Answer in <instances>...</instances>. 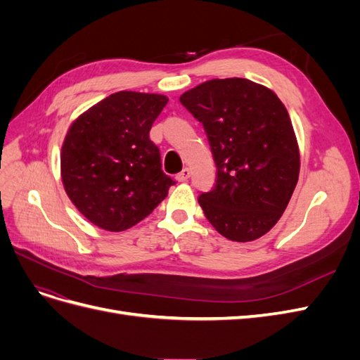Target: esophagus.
<instances>
[{
    "instance_id": "esophagus-1",
    "label": "esophagus",
    "mask_w": 360,
    "mask_h": 360,
    "mask_svg": "<svg viewBox=\"0 0 360 360\" xmlns=\"http://www.w3.org/2000/svg\"><path fill=\"white\" fill-rule=\"evenodd\" d=\"M191 177V169L189 168H183L177 176H176V179L179 180V181H186L188 179Z\"/></svg>"
}]
</instances>
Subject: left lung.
<instances>
[{"mask_svg":"<svg viewBox=\"0 0 360 360\" xmlns=\"http://www.w3.org/2000/svg\"><path fill=\"white\" fill-rule=\"evenodd\" d=\"M202 123L216 183L198 202L217 233L250 242L271 230L299 180L297 139L287 108L267 86L245 78L212 79L180 96Z\"/></svg>","mask_w":360,"mask_h":360,"instance_id":"1","label":"left lung"}]
</instances>
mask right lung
Here are the masks:
<instances>
[{
	"label": "right lung",
	"mask_w": 360,
	"mask_h": 360,
	"mask_svg": "<svg viewBox=\"0 0 360 360\" xmlns=\"http://www.w3.org/2000/svg\"><path fill=\"white\" fill-rule=\"evenodd\" d=\"M162 94L118 91L69 127L61 148L66 193L86 219L108 231L143 221L174 181L162 171L150 129L165 108Z\"/></svg>",
	"instance_id": "obj_1"
}]
</instances>
